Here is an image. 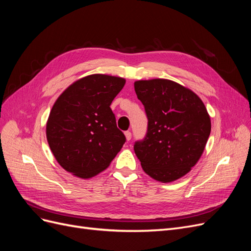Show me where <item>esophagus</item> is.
<instances>
[{
  "label": "esophagus",
  "instance_id": "34e87169",
  "mask_svg": "<svg viewBox=\"0 0 251 251\" xmlns=\"http://www.w3.org/2000/svg\"><path fill=\"white\" fill-rule=\"evenodd\" d=\"M125 136H126V140H127V141H130V140H131V138H132V133H131L130 131H126V132H125Z\"/></svg>",
  "mask_w": 251,
  "mask_h": 251
}]
</instances>
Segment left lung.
<instances>
[{
  "instance_id": "obj_1",
  "label": "left lung",
  "mask_w": 251,
  "mask_h": 251,
  "mask_svg": "<svg viewBox=\"0 0 251 251\" xmlns=\"http://www.w3.org/2000/svg\"><path fill=\"white\" fill-rule=\"evenodd\" d=\"M148 117V132L134 144L143 171L172 182L186 175L200 159L211 124L200 97L173 80L155 78L134 83Z\"/></svg>"
}]
</instances>
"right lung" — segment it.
I'll return each instance as SVG.
<instances>
[{
    "mask_svg": "<svg viewBox=\"0 0 251 251\" xmlns=\"http://www.w3.org/2000/svg\"><path fill=\"white\" fill-rule=\"evenodd\" d=\"M126 79L92 74L68 87L46 126L50 150L64 170L88 179L110 165L126 142L110 105Z\"/></svg>",
    "mask_w": 251,
    "mask_h": 251,
    "instance_id": "add662e5",
    "label": "right lung"
}]
</instances>
